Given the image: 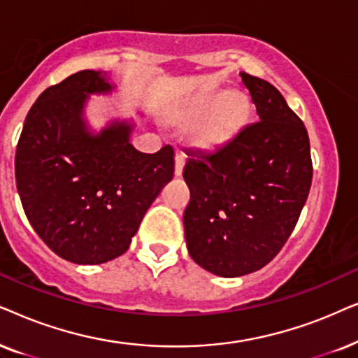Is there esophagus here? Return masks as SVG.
Returning a JSON list of instances; mask_svg holds the SVG:
<instances>
[{
  "mask_svg": "<svg viewBox=\"0 0 358 358\" xmlns=\"http://www.w3.org/2000/svg\"><path fill=\"white\" fill-rule=\"evenodd\" d=\"M185 162H187V157H185L182 152H176V155H175V176H182Z\"/></svg>",
  "mask_w": 358,
  "mask_h": 358,
  "instance_id": "esophagus-1",
  "label": "esophagus"
}]
</instances>
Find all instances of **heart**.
I'll use <instances>...</instances> for the list:
<instances>
[{
    "mask_svg": "<svg viewBox=\"0 0 358 358\" xmlns=\"http://www.w3.org/2000/svg\"><path fill=\"white\" fill-rule=\"evenodd\" d=\"M217 108L211 116L199 124L198 129L194 131V141L199 147L204 149H216L222 145L234 136V132L239 129V126L244 121L245 116V103L239 96H224V94H214V96H204L194 103L188 109L187 117L192 121H199L206 114Z\"/></svg>",
    "mask_w": 358,
    "mask_h": 358,
    "instance_id": "obj_1",
    "label": "heart"
}]
</instances>
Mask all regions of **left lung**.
Returning <instances> with one entry per match:
<instances>
[{
  "label": "left lung",
  "instance_id": "1",
  "mask_svg": "<svg viewBox=\"0 0 358 358\" xmlns=\"http://www.w3.org/2000/svg\"><path fill=\"white\" fill-rule=\"evenodd\" d=\"M259 121L213 152H187L192 198L183 214L192 259L234 278L260 270L287 244L313 180L301 119L265 80L241 71Z\"/></svg>",
  "mask_w": 358,
  "mask_h": 358
}]
</instances>
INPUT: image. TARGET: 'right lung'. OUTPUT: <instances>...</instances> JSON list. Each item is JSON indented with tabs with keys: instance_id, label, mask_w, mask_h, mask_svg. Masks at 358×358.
Returning <instances> with one entry per match:
<instances>
[{
	"instance_id": "1",
	"label": "right lung",
	"mask_w": 358,
	"mask_h": 358,
	"mask_svg": "<svg viewBox=\"0 0 358 358\" xmlns=\"http://www.w3.org/2000/svg\"><path fill=\"white\" fill-rule=\"evenodd\" d=\"M104 76L82 70L47 88L27 113L14 162L31 226L50 250L78 265L104 264L129 249L175 171L170 145L155 154L134 149L129 122L88 131V94L113 90Z\"/></svg>"
}]
</instances>
